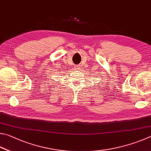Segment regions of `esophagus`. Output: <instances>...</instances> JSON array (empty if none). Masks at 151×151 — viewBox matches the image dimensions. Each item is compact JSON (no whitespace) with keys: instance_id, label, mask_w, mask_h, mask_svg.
<instances>
[{"instance_id":"esophagus-1","label":"esophagus","mask_w":151,"mask_h":151,"mask_svg":"<svg viewBox=\"0 0 151 151\" xmlns=\"http://www.w3.org/2000/svg\"><path fill=\"white\" fill-rule=\"evenodd\" d=\"M80 69V65H77V66H76L75 67V70H79Z\"/></svg>"}]
</instances>
